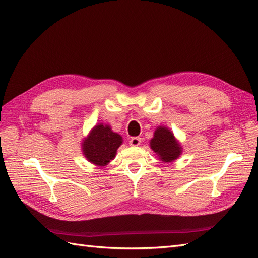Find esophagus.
<instances>
[{
    "label": "esophagus",
    "instance_id": "34e87169",
    "mask_svg": "<svg viewBox=\"0 0 258 258\" xmlns=\"http://www.w3.org/2000/svg\"><path fill=\"white\" fill-rule=\"evenodd\" d=\"M129 144L131 146H139L140 144H141V138H139V137L131 138L130 141H129Z\"/></svg>",
    "mask_w": 258,
    "mask_h": 258
}]
</instances>
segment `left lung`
<instances>
[{
	"label": "left lung",
	"mask_w": 258,
	"mask_h": 258,
	"mask_svg": "<svg viewBox=\"0 0 258 258\" xmlns=\"http://www.w3.org/2000/svg\"><path fill=\"white\" fill-rule=\"evenodd\" d=\"M151 147L156 154H158L160 159L166 162L175 160L182 152L172 132L165 127L156 129L154 138L151 140Z\"/></svg>",
	"instance_id": "obj_1"
}]
</instances>
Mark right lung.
<instances>
[{
	"mask_svg": "<svg viewBox=\"0 0 258 258\" xmlns=\"http://www.w3.org/2000/svg\"><path fill=\"white\" fill-rule=\"evenodd\" d=\"M122 143L119 135L115 134L110 126L100 123L92 129L83 144L85 157L97 166H105L115 157L117 148Z\"/></svg>",
	"mask_w": 258,
	"mask_h": 258,
	"instance_id": "1",
	"label": "right lung"
}]
</instances>
